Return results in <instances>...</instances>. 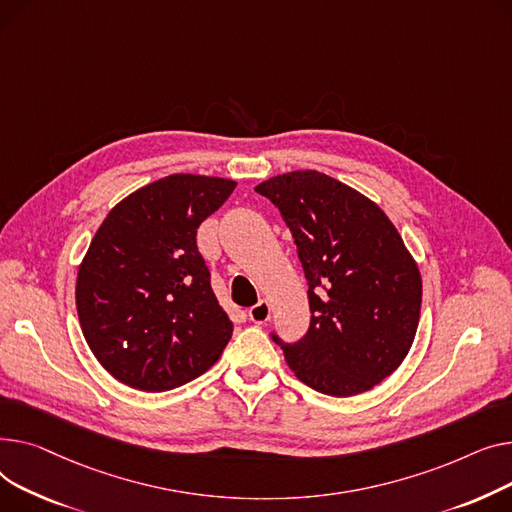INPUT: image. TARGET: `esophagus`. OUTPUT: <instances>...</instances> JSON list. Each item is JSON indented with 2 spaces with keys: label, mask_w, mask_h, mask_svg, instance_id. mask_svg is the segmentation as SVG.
Returning a JSON list of instances; mask_svg holds the SVG:
<instances>
[{
  "label": "esophagus",
  "mask_w": 512,
  "mask_h": 512,
  "mask_svg": "<svg viewBox=\"0 0 512 512\" xmlns=\"http://www.w3.org/2000/svg\"><path fill=\"white\" fill-rule=\"evenodd\" d=\"M248 316H250V320H252L254 324H264V322H268V320H270V304L266 302V299H260V302H258L254 308H250Z\"/></svg>",
  "instance_id": "esophagus-1"
}]
</instances>
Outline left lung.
<instances>
[{"label": "left lung", "instance_id": "1", "mask_svg": "<svg viewBox=\"0 0 512 512\" xmlns=\"http://www.w3.org/2000/svg\"><path fill=\"white\" fill-rule=\"evenodd\" d=\"M293 233L308 279L310 328L281 345L293 374L330 397H353L407 357L422 308V275L384 210L320 171H289L256 186Z\"/></svg>", "mask_w": 512, "mask_h": 512}]
</instances>
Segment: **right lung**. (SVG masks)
<instances>
[{"instance_id":"add662e5","label":"right lung","mask_w":512,"mask_h":512,"mask_svg":"<svg viewBox=\"0 0 512 512\" xmlns=\"http://www.w3.org/2000/svg\"><path fill=\"white\" fill-rule=\"evenodd\" d=\"M235 186L173 173L117 202L97 229L78 266L76 310L90 351L119 382L163 393L217 364L233 322L196 229Z\"/></svg>"}]
</instances>
